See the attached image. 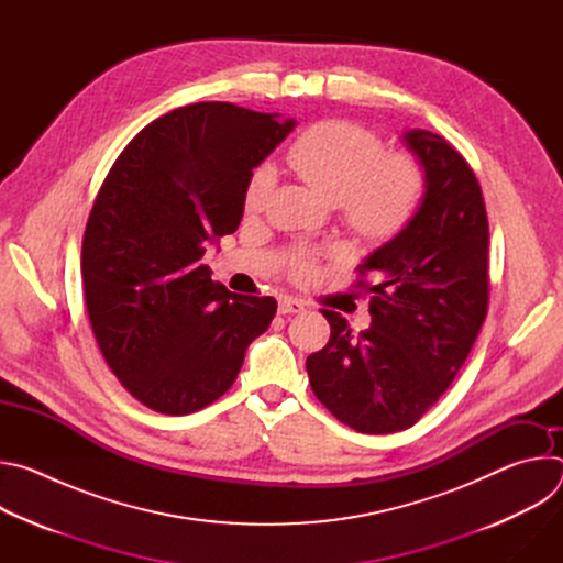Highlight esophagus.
Segmentation results:
<instances>
[{
  "label": "esophagus",
  "mask_w": 563,
  "mask_h": 563,
  "mask_svg": "<svg viewBox=\"0 0 563 563\" xmlns=\"http://www.w3.org/2000/svg\"><path fill=\"white\" fill-rule=\"evenodd\" d=\"M305 309V302L291 296H280L278 298V313L287 316V313H300Z\"/></svg>",
  "instance_id": "esophagus-1"
}]
</instances>
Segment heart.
I'll return each instance as SVG.
<instances>
[{
    "label": "heart",
    "mask_w": 563,
    "mask_h": 563,
    "mask_svg": "<svg viewBox=\"0 0 563 563\" xmlns=\"http://www.w3.org/2000/svg\"><path fill=\"white\" fill-rule=\"evenodd\" d=\"M287 159L311 189L339 205L356 235L374 245L404 233L423 200L426 178L417 159L385 153L378 133L350 120L313 124L291 142ZM274 187V167H256L245 189V209L261 211ZM294 269L307 276L311 263L298 258Z\"/></svg>",
    "instance_id": "1"
}]
</instances>
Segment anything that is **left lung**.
<instances>
[{
  "label": "left lung",
  "instance_id": "left-lung-1",
  "mask_svg": "<svg viewBox=\"0 0 563 563\" xmlns=\"http://www.w3.org/2000/svg\"><path fill=\"white\" fill-rule=\"evenodd\" d=\"M404 140L426 169V194L408 229L356 267L372 325L354 334L323 309L330 341L305 363L320 404L363 434L412 428L454 380L488 313L490 231L478 180L445 137L412 129Z\"/></svg>",
  "mask_w": 563,
  "mask_h": 563
}]
</instances>
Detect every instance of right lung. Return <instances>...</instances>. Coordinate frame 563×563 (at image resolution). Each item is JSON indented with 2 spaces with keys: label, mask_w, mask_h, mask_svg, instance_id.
<instances>
[{
  "label": "right lung",
  "mask_w": 563,
  "mask_h": 563,
  "mask_svg": "<svg viewBox=\"0 0 563 563\" xmlns=\"http://www.w3.org/2000/svg\"><path fill=\"white\" fill-rule=\"evenodd\" d=\"M294 120L198 102L146 124L118 155L82 240V280L100 352L142 406L183 417L235 380L276 298L231 294L202 265L243 218L252 169Z\"/></svg>",
  "instance_id": "obj_1"
}]
</instances>
